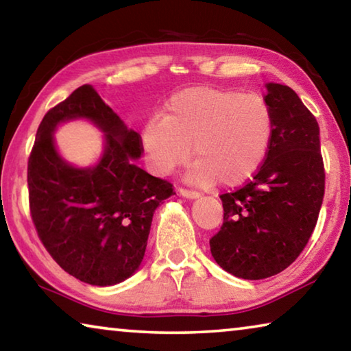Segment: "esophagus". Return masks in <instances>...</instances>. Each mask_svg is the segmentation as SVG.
I'll return each mask as SVG.
<instances>
[{"label": "esophagus", "instance_id": "1", "mask_svg": "<svg viewBox=\"0 0 351 351\" xmlns=\"http://www.w3.org/2000/svg\"><path fill=\"white\" fill-rule=\"evenodd\" d=\"M178 193H180L182 198H187V199H197V198H199V193L192 192V190H186V189H180V190H178Z\"/></svg>", "mask_w": 351, "mask_h": 351}]
</instances>
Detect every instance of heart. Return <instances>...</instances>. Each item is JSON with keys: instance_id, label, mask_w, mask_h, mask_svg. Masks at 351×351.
I'll list each match as a JSON object with an SVG mask.
<instances>
[{"instance_id": "1", "label": "heart", "mask_w": 351, "mask_h": 351, "mask_svg": "<svg viewBox=\"0 0 351 351\" xmlns=\"http://www.w3.org/2000/svg\"><path fill=\"white\" fill-rule=\"evenodd\" d=\"M272 130L269 106L257 94L193 86L173 94L162 117L147 122L142 148L152 169L167 176L189 161L192 147L197 162L187 173L190 184L234 187L263 165Z\"/></svg>"}]
</instances>
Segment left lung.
I'll return each mask as SVG.
<instances>
[{
  "mask_svg": "<svg viewBox=\"0 0 351 351\" xmlns=\"http://www.w3.org/2000/svg\"><path fill=\"white\" fill-rule=\"evenodd\" d=\"M265 86L274 125L268 156L245 187L219 197L224 219L210 239L213 260L246 280L276 276L299 257L325 190L316 117L289 86Z\"/></svg>",
  "mask_w": 351,
  "mask_h": 351,
  "instance_id": "8db88e82",
  "label": "left lung"
}]
</instances>
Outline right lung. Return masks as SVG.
<instances>
[{
    "instance_id": "obj_1",
    "label": "right lung",
    "mask_w": 351,
    "mask_h": 351,
    "mask_svg": "<svg viewBox=\"0 0 351 351\" xmlns=\"http://www.w3.org/2000/svg\"><path fill=\"white\" fill-rule=\"evenodd\" d=\"M73 120L90 121L104 134L103 154L88 168L68 163L55 145L56 128ZM142 152L139 133L90 85L40 123L27 164L32 221L51 257L80 282L117 285L144 260L153 213L173 187L136 165Z\"/></svg>"
}]
</instances>
